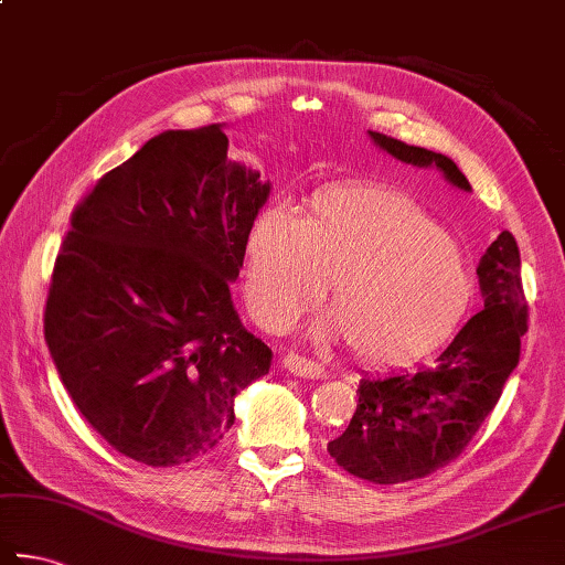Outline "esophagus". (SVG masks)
<instances>
[{"label":"esophagus","mask_w":565,"mask_h":565,"mask_svg":"<svg viewBox=\"0 0 565 565\" xmlns=\"http://www.w3.org/2000/svg\"><path fill=\"white\" fill-rule=\"evenodd\" d=\"M281 364L286 372L296 374V377H306V380H323L326 377V370L320 367L318 362L306 360L303 355H298V352H289V355H284Z\"/></svg>","instance_id":"34e87169"}]
</instances>
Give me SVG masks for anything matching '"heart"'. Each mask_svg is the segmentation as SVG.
Segmentation results:
<instances>
[{
    "label": "heart",
    "mask_w": 565,
    "mask_h": 565,
    "mask_svg": "<svg viewBox=\"0 0 565 565\" xmlns=\"http://www.w3.org/2000/svg\"><path fill=\"white\" fill-rule=\"evenodd\" d=\"M254 316L291 328L323 301L318 338H345L364 362L404 364L444 342L466 318L472 276L462 249L426 210L394 188L372 183L318 191L298 220L262 210L245 242Z\"/></svg>",
    "instance_id": "heart-1"
}]
</instances>
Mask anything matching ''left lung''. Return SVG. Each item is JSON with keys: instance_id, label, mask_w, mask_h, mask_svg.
I'll use <instances>...</instances> for the list:
<instances>
[{"instance_id": "1", "label": "left lung", "mask_w": 565, "mask_h": 565, "mask_svg": "<svg viewBox=\"0 0 565 565\" xmlns=\"http://www.w3.org/2000/svg\"><path fill=\"white\" fill-rule=\"evenodd\" d=\"M396 161L438 169L460 191H472L444 153L370 131ZM484 308L475 313L434 364L418 372L364 374L358 408L345 434L328 444L330 458L355 478L396 484L436 472L456 460L497 406L519 364L526 333L522 259L512 232H500L478 264Z\"/></svg>"}]
</instances>
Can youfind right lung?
<instances>
[{
  "instance_id": "1",
  "label": "right lung",
  "mask_w": 565,
  "mask_h": 565,
  "mask_svg": "<svg viewBox=\"0 0 565 565\" xmlns=\"http://www.w3.org/2000/svg\"><path fill=\"white\" fill-rule=\"evenodd\" d=\"M269 191L207 125L161 131L73 210L43 333L77 412L121 456L201 458L269 372L230 296Z\"/></svg>"
}]
</instances>
